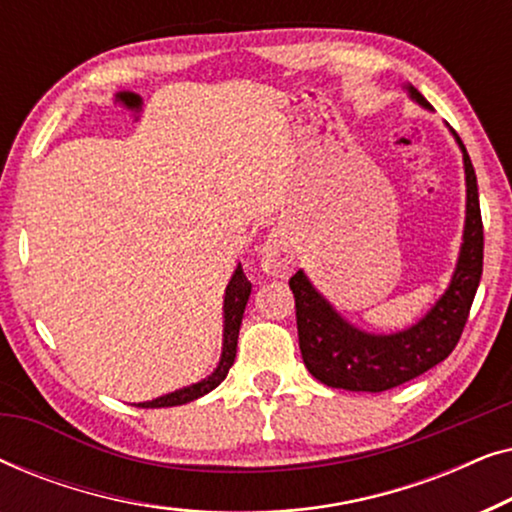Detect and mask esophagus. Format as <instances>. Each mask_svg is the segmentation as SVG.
<instances>
[{
    "label": "esophagus",
    "instance_id": "esophagus-1",
    "mask_svg": "<svg viewBox=\"0 0 512 512\" xmlns=\"http://www.w3.org/2000/svg\"><path fill=\"white\" fill-rule=\"evenodd\" d=\"M261 268L270 277H286L293 270V249L284 228H275L263 242Z\"/></svg>",
    "mask_w": 512,
    "mask_h": 512
}]
</instances>
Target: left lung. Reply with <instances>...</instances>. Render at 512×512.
<instances>
[{"instance_id": "obj_1", "label": "left lung", "mask_w": 512, "mask_h": 512, "mask_svg": "<svg viewBox=\"0 0 512 512\" xmlns=\"http://www.w3.org/2000/svg\"><path fill=\"white\" fill-rule=\"evenodd\" d=\"M408 93L424 109H431L417 88L408 86ZM454 139L464 153L466 172L464 242L450 286L417 324L391 335L359 331L333 310V305L314 289L303 270L289 279L296 298L300 354L312 377H317L326 387L370 391V394L394 389L438 366L457 347L482 277L485 237H482L478 179L473 163L461 139L457 135Z\"/></svg>"}]
</instances>
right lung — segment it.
Returning a JSON list of instances; mask_svg holds the SVG:
<instances>
[{
    "label": "right lung",
    "mask_w": 512,
    "mask_h": 512,
    "mask_svg": "<svg viewBox=\"0 0 512 512\" xmlns=\"http://www.w3.org/2000/svg\"><path fill=\"white\" fill-rule=\"evenodd\" d=\"M249 293H251V282L242 272V265H237L233 277H230V282L226 286V298H223V349H221V361L214 373L205 377V380L191 384V387L177 389L172 391V394L153 398V401L137 403V408H172V405L191 403L195 398L209 394V391L216 389L223 380H226L228 370L233 366L235 354H237V335H240L242 314H244V307H247Z\"/></svg>",
    "instance_id": "add662e5"
}]
</instances>
